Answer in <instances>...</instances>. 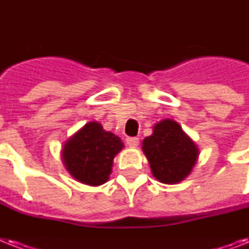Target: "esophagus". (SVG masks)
I'll use <instances>...</instances> for the list:
<instances>
[{"instance_id":"esophagus-1","label":"esophagus","mask_w":249,"mask_h":249,"mask_svg":"<svg viewBox=\"0 0 249 249\" xmlns=\"http://www.w3.org/2000/svg\"><path fill=\"white\" fill-rule=\"evenodd\" d=\"M126 143H128L129 147H137L140 144V140L137 137H129V138H126Z\"/></svg>"}]
</instances>
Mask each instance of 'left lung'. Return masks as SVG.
<instances>
[{
	"mask_svg": "<svg viewBox=\"0 0 249 249\" xmlns=\"http://www.w3.org/2000/svg\"><path fill=\"white\" fill-rule=\"evenodd\" d=\"M142 151L152 176L166 185L179 183L193 172L199 148L182 130L177 121L164 119L154 125V132L142 142Z\"/></svg>",
	"mask_w": 249,
	"mask_h": 249,
	"instance_id": "1",
	"label": "left lung"
}]
</instances>
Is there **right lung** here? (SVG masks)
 <instances>
[{
  "instance_id": "1",
  "label": "right lung",
  "mask_w": 249,
  "mask_h": 249,
  "mask_svg": "<svg viewBox=\"0 0 249 249\" xmlns=\"http://www.w3.org/2000/svg\"><path fill=\"white\" fill-rule=\"evenodd\" d=\"M123 148L124 143L119 137L106 132L97 121H90L64 142L62 160L75 179L99 186L108 181L113 159Z\"/></svg>"
}]
</instances>
